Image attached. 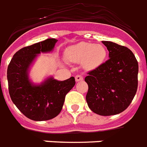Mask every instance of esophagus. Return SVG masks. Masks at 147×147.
Returning a JSON list of instances; mask_svg holds the SVG:
<instances>
[{"label": "esophagus", "instance_id": "34e87169", "mask_svg": "<svg viewBox=\"0 0 147 147\" xmlns=\"http://www.w3.org/2000/svg\"><path fill=\"white\" fill-rule=\"evenodd\" d=\"M75 80L77 82H79V81H82L83 80V77L81 76V75H77L76 77H75Z\"/></svg>", "mask_w": 147, "mask_h": 147}]
</instances>
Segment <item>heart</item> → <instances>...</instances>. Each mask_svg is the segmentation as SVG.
Here are the masks:
<instances>
[{"mask_svg": "<svg viewBox=\"0 0 147 147\" xmlns=\"http://www.w3.org/2000/svg\"><path fill=\"white\" fill-rule=\"evenodd\" d=\"M66 55L70 61L83 62V65L86 69H95L104 62L107 51L102 45L83 42L69 47Z\"/></svg>", "mask_w": 147, "mask_h": 147, "instance_id": "heart-1", "label": "heart"}]
</instances>
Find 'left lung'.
<instances>
[{
  "instance_id": "1",
  "label": "left lung",
  "mask_w": 147,
  "mask_h": 147,
  "mask_svg": "<svg viewBox=\"0 0 147 147\" xmlns=\"http://www.w3.org/2000/svg\"><path fill=\"white\" fill-rule=\"evenodd\" d=\"M109 51V59L88 73L86 96L88 106L94 113L114 115L130 105L138 85V62L127 47L102 41Z\"/></svg>"
}]
</instances>
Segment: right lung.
<instances>
[{
    "instance_id": "1",
    "label": "right lung",
    "mask_w": 147,
    "mask_h": 147,
    "mask_svg": "<svg viewBox=\"0 0 147 147\" xmlns=\"http://www.w3.org/2000/svg\"><path fill=\"white\" fill-rule=\"evenodd\" d=\"M57 42L55 38H48L24 47L14 54L8 65V89L11 100L31 120L47 121L58 115L67 93L76 83L74 77L64 81L51 77L38 85L29 80V67L37 55L52 51Z\"/></svg>"
}]
</instances>
